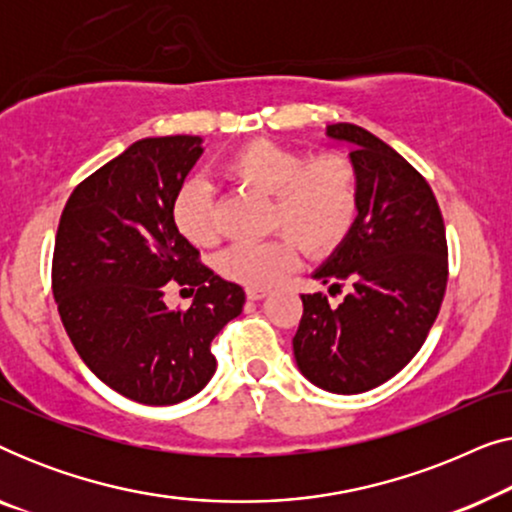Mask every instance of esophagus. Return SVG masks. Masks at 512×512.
Instances as JSON below:
<instances>
[{
	"label": "esophagus",
	"instance_id": "1",
	"mask_svg": "<svg viewBox=\"0 0 512 512\" xmlns=\"http://www.w3.org/2000/svg\"><path fill=\"white\" fill-rule=\"evenodd\" d=\"M265 296H268V291H265V289H251V286L247 289V298L249 300H263Z\"/></svg>",
	"mask_w": 512,
	"mask_h": 512
}]
</instances>
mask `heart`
<instances>
[{"mask_svg":"<svg viewBox=\"0 0 512 512\" xmlns=\"http://www.w3.org/2000/svg\"><path fill=\"white\" fill-rule=\"evenodd\" d=\"M228 179L272 195L270 226L284 230L263 242H235L216 258L223 277L251 289H268L296 268L298 242L307 254L338 249L352 233L361 209L359 167L345 153L307 158L303 151L254 139L223 163ZM174 226L188 242L207 247L219 240L214 191L188 179L172 200Z\"/></svg>","mask_w":512,"mask_h":512,"instance_id":"obj_1","label":"heart"}]
</instances>
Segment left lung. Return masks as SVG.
Masks as SVG:
<instances>
[{
	"mask_svg": "<svg viewBox=\"0 0 512 512\" xmlns=\"http://www.w3.org/2000/svg\"><path fill=\"white\" fill-rule=\"evenodd\" d=\"M354 144L361 209L340 249L314 279L331 293H303L293 354L307 380L333 394H361L391 380L422 349L447 286V240L429 181L373 132L328 125Z\"/></svg>",
	"mask_w": 512,
	"mask_h": 512,
	"instance_id": "obj_1",
	"label": "left lung"
}]
</instances>
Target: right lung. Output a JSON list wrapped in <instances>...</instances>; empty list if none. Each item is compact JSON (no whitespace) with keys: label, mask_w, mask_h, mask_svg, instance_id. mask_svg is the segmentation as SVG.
<instances>
[{"label":"right lung","mask_w":512,"mask_h":512,"mask_svg":"<svg viewBox=\"0 0 512 512\" xmlns=\"http://www.w3.org/2000/svg\"><path fill=\"white\" fill-rule=\"evenodd\" d=\"M200 137L139 139L90 174L62 209L53 296L83 363L130 401L174 405L212 380V340L242 312L244 289L200 261L172 200L200 158ZM196 293L188 311L162 303L167 285Z\"/></svg>","instance_id":"add662e5"}]
</instances>
